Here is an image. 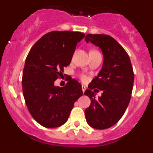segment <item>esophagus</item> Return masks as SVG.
I'll use <instances>...</instances> for the list:
<instances>
[{"instance_id": "34e87169", "label": "esophagus", "mask_w": 153, "mask_h": 153, "mask_svg": "<svg viewBox=\"0 0 153 153\" xmlns=\"http://www.w3.org/2000/svg\"><path fill=\"white\" fill-rule=\"evenodd\" d=\"M86 90V86H84V85H82V90H83V93H84Z\"/></svg>"}]
</instances>
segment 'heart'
<instances>
[{"instance_id":"1","label":"heart","mask_w":153,"mask_h":153,"mask_svg":"<svg viewBox=\"0 0 153 153\" xmlns=\"http://www.w3.org/2000/svg\"><path fill=\"white\" fill-rule=\"evenodd\" d=\"M82 78H83V79H84V78H85V77H84V76H83V77H82Z\"/></svg>"}]
</instances>
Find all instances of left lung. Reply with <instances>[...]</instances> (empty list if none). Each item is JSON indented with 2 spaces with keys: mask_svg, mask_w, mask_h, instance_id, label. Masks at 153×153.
Wrapping results in <instances>:
<instances>
[{
  "mask_svg": "<svg viewBox=\"0 0 153 153\" xmlns=\"http://www.w3.org/2000/svg\"><path fill=\"white\" fill-rule=\"evenodd\" d=\"M85 40L100 47L103 55L102 69L84 93L91 100L90 106L85 110L86 122L94 129H108L122 118L129 105L133 70L129 55L112 36L90 33ZM95 88L103 90L102 96L97 99L92 90Z\"/></svg>",
  "mask_w": 153,
  "mask_h": 153,
  "instance_id": "8db88e82",
  "label": "left lung"
}]
</instances>
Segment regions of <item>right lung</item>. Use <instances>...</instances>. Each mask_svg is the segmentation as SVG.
I'll use <instances>...</instances> for the list:
<instances>
[{
    "label": "right lung",
    "instance_id": "obj_1",
    "mask_svg": "<svg viewBox=\"0 0 153 153\" xmlns=\"http://www.w3.org/2000/svg\"><path fill=\"white\" fill-rule=\"evenodd\" d=\"M85 36L81 32L52 31L32 47L23 71L24 97L30 113L47 128L67 122L74 102L83 95L82 86L70 78L60 87L54 82L71 62L76 44Z\"/></svg>",
    "mask_w": 153,
    "mask_h": 153
}]
</instances>
